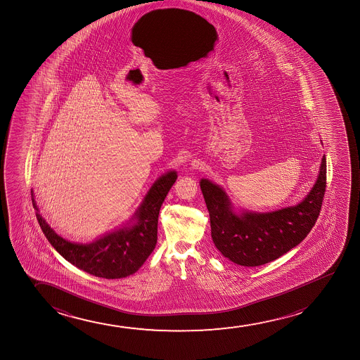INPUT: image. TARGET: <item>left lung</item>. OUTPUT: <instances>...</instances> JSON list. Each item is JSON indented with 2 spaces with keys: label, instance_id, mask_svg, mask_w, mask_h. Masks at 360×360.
Returning a JSON list of instances; mask_svg holds the SVG:
<instances>
[{
  "label": "left lung",
  "instance_id": "8db88e82",
  "mask_svg": "<svg viewBox=\"0 0 360 360\" xmlns=\"http://www.w3.org/2000/svg\"><path fill=\"white\" fill-rule=\"evenodd\" d=\"M326 158L309 194L295 207L271 212H233L221 187L200 181L210 215L212 241L227 259L242 266H258L274 261L297 246L315 226L326 192Z\"/></svg>",
  "mask_w": 360,
  "mask_h": 360
}]
</instances>
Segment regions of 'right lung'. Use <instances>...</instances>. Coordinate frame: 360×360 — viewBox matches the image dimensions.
<instances>
[{
	"mask_svg": "<svg viewBox=\"0 0 360 360\" xmlns=\"http://www.w3.org/2000/svg\"><path fill=\"white\" fill-rule=\"evenodd\" d=\"M176 179V171L162 174L143 198L131 224L84 245L65 240L48 225L39 214L33 191L32 202L45 237L66 261L92 276L119 279L138 271L155 250L160 209Z\"/></svg>",
	"mask_w": 360,
	"mask_h": 360,
	"instance_id": "1",
	"label": "right lung"
}]
</instances>
